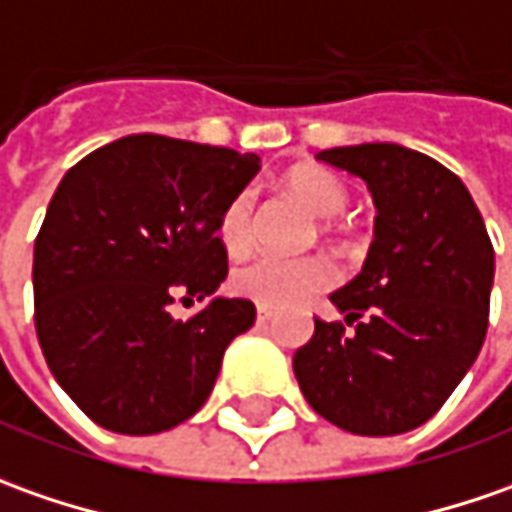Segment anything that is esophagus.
Returning <instances> with one entry per match:
<instances>
[{"label":"esophagus","mask_w":512,"mask_h":512,"mask_svg":"<svg viewBox=\"0 0 512 512\" xmlns=\"http://www.w3.org/2000/svg\"><path fill=\"white\" fill-rule=\"evenodd\" d=\"M272 317H274L272 306H257V320H260V323H269Z\"/></svg>","instance_id":"obj_1"}]
</instances>
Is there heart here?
I'll return each mask as SVG.
<instances>
[{
    "label": "heart",
    "instance_id": "heart-1",
    "mask_svg": "<svg viewBox=\"0 0 512 512\" xmlns=\"http://www.w3.org/2000/svg\"><path fill=\"white\" fill-rule=\"evenodd\" d=\"M283 184L294 201L303 203L314 218H323V221L340 218L351 201L343 178L326 167L306 164V167L291 169L283 178ZM218 238L232 257L246 255L252 249L255 243V192L252 189H240L226 201L218 218ZM334 277H337L334 266L323 257H306V260L257 257L235 272L232 283L238 294L255 300L260 306L283 309L328 289Z\"/></svg>",
    "mask_w": 512,
    "mask_h": 512
}]
</instances>
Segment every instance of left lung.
I'll list each match as a JSON object with an SVG mask.
<instances>
[{
	"label": "left lung",
	"mask_w": 512,
	"mask_h": 512,
	"mask_svg": "<svg viewBox=\"0 0 512 512\" xmlns=\"http://www.w3.org/2000/svg\"><path fill=\"white\" fill-rule=\"evenodd\" d=\"M317 158L368 184L377 221L362 272L331 294L345 323H358L354 334L314 317L294 377L311 408L343 431H414L482 351L493 243L467 186L422 152L360 144Z\"/></svg>",
	"instance_id": "1"
}]
</instances>
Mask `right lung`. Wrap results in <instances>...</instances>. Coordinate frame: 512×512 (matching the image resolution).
Masks as SVG:
<instances>
[{
  "instance_id": "1",
  "label": "right lung",
  "mask_w": 512,
  "mask_h": 512,
  "mask_svg": "<svg viewBox=\"0 0 512 512\" xmlns=\"http://www.w3.org/2000/svg\"><path fill=\"white\" fill-rule=\"evenodd\" d=\"M260 169L255 152L127 135L67 169L33 249L36 337L67 397L96 425L147 436L201 411L226 345L255 303L212 297L226 280V201Z\"/></svg>"
}]
</instances>
